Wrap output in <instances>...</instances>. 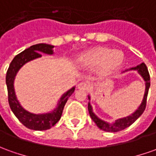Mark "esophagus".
I'll return each mask as SVG.
<instances>
[{"label": "esophagus", "instance_id": "1", "mask_svg": "<svg viewBox=\"0 0 156 156\" xmlns=\"http://www.w3.org/2000/svg\"><path fill=\"white\" fill-rule=\"evenodd\" d=\"M89 85L87 81H81L78 84V88L81 89V90H87L88 88Z\"/></svg>", "mask_w": 156, "mask_h": 156}]
</instances>
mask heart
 I'll list each match as a JSON object with an SVG mask.
<instances>
[{
    "label": "heart",
    "instance_id": "obj_1",
    "mask_svg": "<svg viewBox=\"0 0 156 156\" xmlns=\"http://www.w3.org/2000/svg\"><path fill=\"white\" fill-rule=\"evenodd\" d=\"M125 59L124 53L120 50L108 47H95L81 54L78 63L87 67L99 66L101 76H108L116 71Z\"/></svg>",
    "mask_w": 156,
    "mask_h": 156
}]
</instances>
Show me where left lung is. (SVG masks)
I'll return each instance as SVG.
<instances>
[{
	"instance_id": "1",
	"label": "left lung",
	"mask_w": 156,
	"mask_h": 156,
	"mask_svg": "<svg viewBox=\"0 0 156 156\" xmlns=\"http://www.w3.org/2000/svg\"><path fill=\"white\" fill-rule=\"evenodd\" d=\"M130 69H133V70H137V72L140 74V76L144 78V80L145 81V92H144V98L142 101L141 105L138 107V109L131 115L121 118V119H118L115 121L114 123L110 124L106 121H103L99 119L97 116L94 113L92 112V108L90 103H88V111L90 114V116L92 119V121L96 123L98 128H100L103 131L105 132H109V133H116V132H120L121 130L126 129V127H128L132 125L135 121L137 120L138 117L144 113V109L146 108V102H147V96H148V92H149V89L150 87V73L148 71L147 66L145 65L144 63H142L141 64L137 65L136 67L132 68ZM88 98L90 99V97L88 96Z\"/></svg>"
}]
</instances>
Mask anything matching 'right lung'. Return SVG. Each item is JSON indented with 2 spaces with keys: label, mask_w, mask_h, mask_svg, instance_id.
I'll return each instance as SVG.
<instances>
[{
  "label": "right lung",
  "mask_w": 156,
  "mask_h": 156,
  "mask_svg": "<svg viewBox=\"0 0 156 156\" xmlns=\"http://www.w3.org/2000/svg\"><path fill=\"white\" fill-rule=\"evenodd\" d=\"M53 47H54L51 45L44 43L31 46L30 47L27 48L19 54L15 56L6 71V83L7 87L8 103L10 105V108L15 115V116L19 119V121L29 129L43 131V130L50 129L51 126L55 125L61 118L64 105L66 104L68 98L71 96V94L75 91V87L69 89L61 97L55 109H53L51 113L41 114V115H35L28 112L20 105L19 102L17 99V97L15 95L13 82H14L15 76L19 70V69L23 64H26L27 62L41 57V54L40 52H43L46 54H52Z\"/></svg>",
  "instance_id": "right-lung-1"
}]
</instances>
